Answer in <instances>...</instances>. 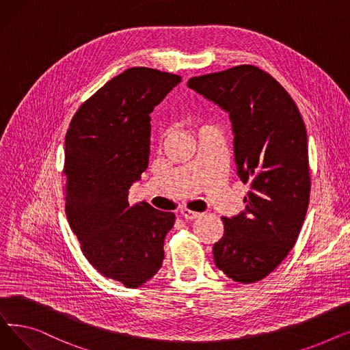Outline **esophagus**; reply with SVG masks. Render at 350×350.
Masks as SVG:
<instances>
[{"label":"esophagus","mask_w":350,"mask_h":350,"mask_svg":"<svg viewBox=\"0 0 350 350\" xmlns=\"http://www.w3.org/2000/svg\"><path fill=\"white\" fill-rule=\"evenodd\" d=\"M181 215L185 217V219H187V221H191V219H196V218L201 217V214H200V213H194V211H191V210H187V208L181 210Z\"/></svg>","instance_id":"esophagus-1"}]
</instances>
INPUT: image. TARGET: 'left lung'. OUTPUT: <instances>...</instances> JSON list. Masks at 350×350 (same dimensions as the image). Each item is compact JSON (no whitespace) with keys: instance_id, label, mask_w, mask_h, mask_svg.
<instances>
[{"instance_id":"8db88e82","label":"left lung","mask_w":350,"mask_h":350,"mask_svg":"<svg viewBox=\"0 0 350 350\" xmlns=\"http://www.w3.org/2000/svg\"><path fill=\"white\" fill-rule=\"evenodd\" d=\"M189 88L228 113L245 210L223 217L214 262L235 282L261 281L295 245L310 193L308 136L299 109L265 70L240 65L194 77Z\"/></svg>"}]
</instances>
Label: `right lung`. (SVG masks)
Returning <instances> with one entry per match:
<instances>
[{
	"mask_svg": "<svg viewBox=\"0 0 350 350\" xmlns=\"http://www.w3.org/2000/svg\"><path fill=\"white\" fill-rule=\"evenodd\" d=\"M181 77L131 68L106 82L72 118L65 136L70 230L103 277L137 288L161 268L174 214L146 201L131 207L129 189L149 165L150 113Z\"/></svg>",
	"mask_w": 350,
	"mask_h": 350,
	"instance_id": "right-lung-1",
	"label": "right lung"
}]
</instances>
